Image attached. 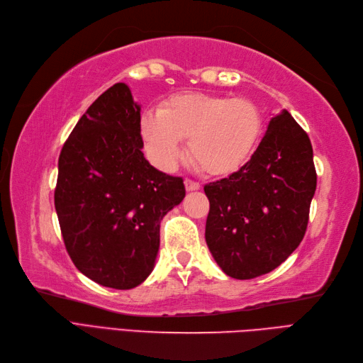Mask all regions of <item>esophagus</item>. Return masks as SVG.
<instances>
[{
    "label": "esophagus",
    "mask_w": 363,
    "mask_h": 363,
    "mask_svg": "<svg viewBox=\"0 0 363 363\" xmlns=\"http://www.w3.org/2000/svg\"><path fill=\"white\" fill-rule=\"evenodd\" d=\"M184 184H185V189H186V191H194V190H199V189H201V184L196 182V181H193V179H190V178H186V179L184 181Z\"/></svg>",
    "instance_id": "1"
}]
</instances>
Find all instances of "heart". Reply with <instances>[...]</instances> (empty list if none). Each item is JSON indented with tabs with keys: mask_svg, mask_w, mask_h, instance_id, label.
<instances>
[{
	"mask_svg": "<svg viewBox=\"0 0 363 363\" xmlns=\"http://www.w3.org/2000/svg\"><path fill=\"white\" fill-rule=\"evenodd\" d=\"M262 114L255 102L208 93H179L161 104L158 113L142 118L147 154L162 169H172L189 138V154L213 177L240 170L249 161L262 134Z\"/></svg>",
	"mask_w": 363,
	"mask_h": 363,
	"instance_id": "heart-1",
	"label": "heart"
}]
</instances>
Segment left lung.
Instances as JSON below:
<instances>
[{"label": "left lung", "instance_id": "1", "mask_svg": "<svg viewBox=\"0 0 363 363\" xmlns=\"http://www.w3.org/2000/svg\"><path fill=\"white\" fill-rule=\"evenodd\" d=\"M315 189L311 140L284 110L240 170L203 186L205 240L221 270L245 280L282 264L305 237Z\"/></svg>", "mask_w": 363, "mask_h": 363}]
</instances>
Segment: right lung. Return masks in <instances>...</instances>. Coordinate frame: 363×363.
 Masks as SVG:
<instances>
[{"label":"right lung","instance_id":"obj_1","mask_svg":"<svg viewBox=\"0 0 363 363\" xmlns=\"http://www.w3.org/2000/svg\"><path fill=\"white\" fill-rule=\"evenodd\" d=\"M142 147L140 107L118 83L81 116L58 157L54 203L66 250L102 286L143 282L161 220L185 196L184 179L152 167Z\"/></svg>","mask_w":363,"mask_h":363}]
</instances>
